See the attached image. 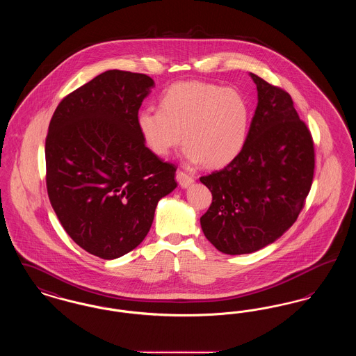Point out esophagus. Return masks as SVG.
Masks as SVG:
<instances>
[{
    "mask_svg": "<svg viewBox=\"0 0 356 356\" xmlns=\"http://www.w3.org/2000/svg\"><path fill=\"white\" fill-rule=\"evenodd\" d=\"M176 180L179 181V184H180L181 188H188V186H192L193 181H195L191 175H188V173L183 172V170H177L176 172Z\"/></svg>",
    "mask_w": 356,
    "mask_h": 356,
    "instance_id": "obj_1",
    "label": "esophagus"
}]
</instances>
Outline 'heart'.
<instances>
[{
    "instance_id": "heart-1",
    "label": "heart",
    "mask_w": 356,
    "mask_h": 356,
    "mask_svg": "<svg viewBox=\"0 0 356 356\" xmlns=\"http://www.w3.org/2000/svg\"><path fill=\"white\" fill-rule=\"evenodd\" d=\"M250 119V105L235 89L181 81L161 95L160 109H141L136 124L153 154L167 156L184 137L183 154L188 163L222 168L243 151Z\"/></svg>"
}]
</instances>
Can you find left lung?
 <instances>
[{
  "label": "left lung",
  "mask_w": 356,
  "mask_h": 356,
  "mask_svg": "<svg viewBox=\"0 0 356 356\" xmlns=\"http://www.w3.org/2000/svg\"><path fill=\"white\" fill-rule=\"evenodd\" d=\"M257 106L245 145L221 170L202 176L212 204L200 218L205 237L222 254H252L296 221L311 189L314 141L286 90L250 73Z\"/></svg>",
  "instance_id": "1"
}]
</instances>
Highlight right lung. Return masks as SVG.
<instances>
[{
  "label": "right lung",
  "mask_w": 356,
  "mask_h": 356,
  "mask_svg": "<svg viewBox=\"0 0 356 356\" xmlns=\"http://www.w3.org/2000/svg\"><path fill=\"white\" fill-rule=\"evenodd\" d=\"M154 81L106 70L56 108L45 141L51 207L72 240L105 260L131 252L151 229L176 167L143 143L136 118Z\"/></svg>",
  "instance_id": "add662e5"
}]
</instances>
